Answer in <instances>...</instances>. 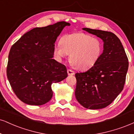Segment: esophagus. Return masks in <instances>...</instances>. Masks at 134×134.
Returning <instances> with one entry per match:
<instances>
[{"mask_svg": "<svg viewBox=\"0 0 134 134\" xmlns=\"http://www.w3.org/2000/svg\"><path fill=\"white\" fill-rule=\"evenodd\" d=\"M67 72H68V74L69 75H72L75 74V72H74L72 70H70V69H68L67 71Z\"/></svg>", "mask_w": 134, "mask_h": 134, "instance_id": "esophagus-1", "label": "esophagus"}]
</instances>
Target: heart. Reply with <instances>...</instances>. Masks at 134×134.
I'll use <instances>...</instances> for the list:
<instances>
[{"label":"heart","instance_id":"obj_1","mask_svg":"<svg viewBox=\"0 0 134 134\" xmlns=\"http://www.w3.org/2000/svg\"><path fill=\"white\" fill-rule=\"evenodd\" d=\"M102 42L82 32L66 34L60 40V44L54 48V53L59 59L70 54V60L77 69L87 70L93 66L102 54Z\"/></svg>","mask_w":134,"mask_h":134}]
</instances>
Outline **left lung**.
Wrapping results in <instances>:
<instances>
[{"mask_svg":"<svg viewBox=\"0 0 134 134\" xmlns=\"http://www.w3.org/2000/svg\"><path fill=\"white\" fill-rule=\"evenodd\" d=\"M104 42L103 52L93 66L75 74V96L85 108L99 109L113 102L123 90L128 58L120 40L113 33L84 28Z\"/></svg>","mask_w":134,"mask_h":134,"instance_id":"8db88e82","label":"left lung"}]
</instances>
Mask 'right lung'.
I'll list each match as a JSON object with an SVG mask.
<instances>
[{"label": "right lung", "instance_id": "1", "mask_svg": "<svg viewBox=\"0 0 134 134\" xmlns=\"http://www.w3.org/2000/svg\"><path fill=\"white\" fill-rule=\"evenodd\" d=\"M59 21L44 27L34 28L12 46L7 76L12 88L21 101L40 105L52 99V85L68 76L64 64L53 59L54 43L65 26Z\"/></svg>", "mask_w": 134, "mask_h": 134}]
</instances>
